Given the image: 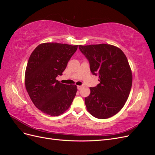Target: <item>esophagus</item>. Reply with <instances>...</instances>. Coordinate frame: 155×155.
Here are the masks:
<instances>
[{
    "label": "esophagus",
    "instance_id": "obj_1",
    "mask_svg": "<svg viewBox=\"0 0 155 155\" xmlns=\"http://www.w3.org/2000/svg\"><path fill=\"white\" fill-rule=\"evenodd\" d=\"M83 86H78V90H81V89L83 88Z\"/></svg>",
    "mask_w": 155,
    "mask_h": 155
}]
</instances>
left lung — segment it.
<instances>
[{
	"instance_id": "1",
	"label": "left lung",
	"mask_w": 155,
	"mask_h": 155,
	"mask_svg": "<svg viewBox=\"0 0 155 155\" xmlns=\"http://www.w3.org/2000/svg\"><path fill=\"white\" fill-rule=\"evenodd\" d=\"M100 83L91 87L85 98L88 111L95 118L106 119L122 109L130 92L133 76L128 60L119 48L107 44L79 45Z\"/></svg>"
}]
</instances>
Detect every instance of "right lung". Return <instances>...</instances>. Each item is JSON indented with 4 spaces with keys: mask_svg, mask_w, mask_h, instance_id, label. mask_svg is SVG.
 Here are the masks:
<instances>
[{
    "mask_svg": "<svg viewBox=\"0 0 155 155\" xmlns=\"http://www.w3.org/2000/svg\"><path fill=\"white\" fill-rule=\"evenodd\" d=\"M78 49V45L46 43L37 46L28 61L25 86L37 109L51 116L63 114L72 104L77 87L57 80Z\"/></svg>",
    "mask_w": 155,
    "mask_h": 155,
    "instance_id": "add662e5",
    "label": "right lung"
}]
</instances>
